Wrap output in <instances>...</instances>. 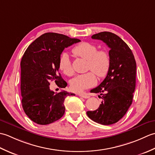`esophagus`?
Masks as SVG:
<instances>
[{
	"mask_svg": "<svg viewBox=\"0 0 155 155\" xmlns=\"http://www.w3.org/2000/svg\"><path fill=\"white\" fill-rule=\"evenodd\" d=\"M78 95H79L80 97H83V98H88L90 97L89 95H88V94H86V93H81V94H79Z\"/></svg>",
	"mask_w": 155,
	"mask_h": 155,
	"instance_id": "esophagus-1",
	"label": "esophagus"
}]
</instances>
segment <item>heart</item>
Wrapping results in <instances>:
<instances>
[{"instance_id":"b5f03b06","label":"heart","mask_w":155,"mask_h":155,"mask_svg":"<svg viewBox=\"0 0 155 155\" xmlns=\"http://www.w3.org/2000/svg\"><path fill=\"white\" fill-rule=\"evenodd\" d=\"M72 52L77 57L87 59V70L91 71L72 78L70 82L72 91L81 93L94 86L97 83L95 74L98 78L106 77L110 67V56L107 50H98L97 46L91 42H82L74 47ZM58 67L66 75L73 74L71 60L67 52H63L59 57Z\"/></svg>"}]
</instances>
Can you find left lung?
Segmentation results:
<instances>
[{"label": "left lung", "instance_id": "left-lung-1", "mask_svg": "<svg viewBox=\"0 0 155 155\" xmlns=\"http://www.w3.org/2000/svg\"><path fill=\"white\" fill-rule=\"evenodd\" d=\"M91 37L103 41L110 48V67L104 81L91 91L101 93L103 101L97 110L87 111V114L97 123L109 125L121 119L132 104L136 86V61L130 48L117 35L101 32Z\"/></svg>", "mask_w": 155, "mask_h": 155}]
</instances>
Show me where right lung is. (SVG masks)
I'll return each instance as SVG.
<instances>
[{
	"instance_id": "obj_1",
	"label": "right lung",
	"mask_w": 155,
	"mask_h": 155,
	"mask_svg": "<svg viewBox=\"0 0 155 155\" xmlns=\"http://www.w3.org/2000/svg\"><path fill=\"white\" fill-rule=\"evenodd\" d=\"M64 35L47 32L28 46L21 62V90L23 110L31 120L48 124L58 120L65 112V98L74 93L50 89V81L60 88L67 83L58 73V59L65 48L80 42Z\"/></svg>"
}]
</instances>
